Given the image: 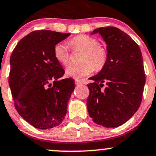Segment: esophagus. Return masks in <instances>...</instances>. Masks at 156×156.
I'll return each instance as SVG.
<instances>
[{
  "instance_id": "obj_1",
  "label": "esophagus",
  "mask_w": 156,
  "mask_h": 156,
  "mask_svg": "<svg viewBox=\"0 0 156 156\" xmlns=\"http://www.w3.org/2000/svg\"><path fill=\"white\" fill-rule=\"evenodd\" d=\"M75 83L76 85H81V84H82V82H81V81H80L79 80H77V79H75Z\"/></svg>"
}]
</instances>
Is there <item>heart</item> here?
I'll return each mask as SVG.
<instances>
[{"label": "heart", "instance_id": "b5f03b06", "mask_svg": "<svg viewBox=\"0 0 156 156\" xmlns=\"http://www.w3.org/2000/svg\"><path fill=\"white\" fill-rule=\"evenodd\" d=\"M69 45L72 50H82L79 65H69L66 73L71 78H79L89 75L96 70H101L107 62V50L103 45L98 44V41L87 34H80L70 39ZM53 55L56 60L62 65L69 61L70 52L66 44L59 42L53 48Z\"/></svg>", "mask_w": 156, "mask_h": 156}]
</instances>
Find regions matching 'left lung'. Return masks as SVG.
Segmentation results:
<instances>
[{"label":"left lung","instance_id":"8db88e82","mask_svg":"<svg viewBox=\"0 0 156 156\" xmlns=\"http://www.w3.org/2000/svg\"><path fill=\"white\" fill-rule=\"evenodd\" d=\"M107 44L106 65L97 75L90 78L87 106L90 117L99 125L116 127L128 121L142 101L146 82L141 50L137 44L115 27L99 28ZM105 83L107 87L102 90Z\"/></svg>","mask_w":156,"mask_h":156}]
</instances>
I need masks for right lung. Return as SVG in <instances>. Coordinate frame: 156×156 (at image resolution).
Listing matches in <instances>:
<instances>
[{"label":"right lung","mask_w":156,"mask_h":156,"mask_svg":"<svg viewBox=\"0 0 156 156\" xmlns=\"http://www.w3.org/2000/svg\"><path fill=\"white\" fill-rule=\"evenodd\" d=\"M69 35L50 30L32 31L11 54L9 85L15 108L36 128L58 126L66 115L75 81L60 79L65 71L55 59L53 48Z\"/></svg>","instance_id":"obj_1"}]
</instances>
